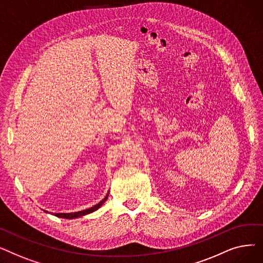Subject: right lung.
I'll use <instances>...</instances> for the list:
<instances>
[{
	"instance_id": "1",
	"label": "right lung",
	"mask_w": 263,
	"mask_h": 263,
	"mask_svg": "<svg viewBox=\"0 0 263 263\" xmlns=\"http://www.w3.org/2000/svg\"><path fill=\"white\" fill-rule=\"evenodd\" d=\"M107 197H108V193L106 194V196L99 202V203H97V204H95L93 206H91V208H89V209H86V210H82V211H79V212H73V213H54V215L55 216H58V217H63V218H68V219H72V218H77V217H81V216H84V215H86V214H89V213H92L93 211H96V210H98L100 206L105 202V200L107 199ZM48 212V211H47Z\"/></svg>"
}]
</instances>
